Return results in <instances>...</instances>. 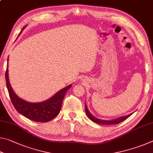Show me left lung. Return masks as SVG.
<instances>
[{
    "instance_id": "obj_1",
    "label": "left lung",
    "mask_w": 153,
    "mask_h": 153,
    "mask_svg": "<svg viewBox=\"0 0 153 153\" xmlns=\"http://www.w3.org/2000/svg\"><path fill=\"white\" fill-rule=\"evenodd\" d=\"M85 110H86V115H88V117L90 120H91L92 121H94V122L97 123L98 124H100V125H111V124H118L121 122H122L123 121L126 120V119H128L129 116H130L131 114L130 115H126V116H123V117H121L120 118H117V119H115V120H111V121H107V120H99V119H97L94 117V116H93L91 113H90V111L88 109V108L86 107V105H85Z\"/></svg>"
}]
</instances>
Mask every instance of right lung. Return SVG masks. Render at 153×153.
<instances>
[{"mask_svg":"<svg viewBox=\"0 0 153 153\" xmlns=\"http://www.w3.org/2000/svg\"><path fill=\"white\" fill-rule=\"evenodd\" d=\"M5 78L9 97L15 109L24 117L36 122H47L56 117L60 112L65 95L71 87V84L69 85L46 101L32 103L21 99L15 94L9 81L8 65L5 72Z\"/></svg>","mask_w":153,"mask_h":153,"instance_id":"right-lung-1","label":"right lung"}]
</instances>
